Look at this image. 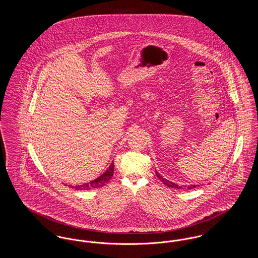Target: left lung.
<instances>
[{
  "mask_svg": "<svg viewBox=\"0 0 258 258\" xmlns=\"http://www.w3.org/2000/svg\"><path fill=\"white\" fill-rule=\"evenodd\" d=\"M156 175L158 176V178L160 179V181L163 183V184H165V185H167V186H169V187H173V188H177V189H191V188H195V187H197V185L199 186V184H187V185H180V184H175V183H173L171 181H169V180H167V179H165V178H163L161 175H160L158 172L156 171Z\"/></svg>",
  "mask_w": 258,
  "mask_h": 258,
  "instance_id": "1",
  "label": "left lung"
}]
</instances>
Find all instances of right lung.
<instances>
[{"mask_svg": "<svg viewBox=\"0 0 258 258\" xmlns=\"http://www.w3.org/2000/svg\"><path fill=\"white\" fill-rule=\"evenodd\" d=\"M114 173V161H112L110 166L106 169V171L104 172L103 174H101L99 177L97 179L86 183V184H79V185H75V186H72L74 187L75 189L79 190V189H92V188H97V187H100L103 186L108 183V181L110 180L113 176Z\"/></svg>", "mask_w": 258, "mask_h": 258, "instance_id": "obj_1", "label": "right lung"}]
</instances>
